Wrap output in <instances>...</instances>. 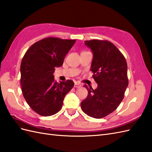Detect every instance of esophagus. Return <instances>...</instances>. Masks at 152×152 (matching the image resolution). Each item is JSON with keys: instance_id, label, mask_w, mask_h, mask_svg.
<instances>
[{"instance_id": "obj_1", "label": "esophagus", "mask_w": 152, "mask_h": 152, "mask_svg": "<svg viewBox=\"0 0 152 152\" xmlns=\"http://www.w3.org/2000/svg\"><path fill=\"white\" fill-rule=\"evenodd\" d=\"M74 87H75V88H80L81 87H82V86H81V84L77 83V82H75V86H74Z\"/></svg>"}]
</instances>
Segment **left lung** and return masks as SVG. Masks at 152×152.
<instances>
[{
  "instance_id": "left-lung-1",
  "label": "left lung",
  "mask_w": 152,
  "mask_h": 152,
  "mask_svg": "<svg viewBox=\"0 0 152 152\" xmlns=\"http://www.w3.org/2000/svg\"><path fill=\"white\" fill-rule=\"evenodd\" d=\"M85 44L93 54L91 70L98 86L93 89L84 85L88 94L81 107L91 117L102 118L113 112L124 97L128 66L124 56L111 42L93 39Z\"/></svg>"
}]
</instances>
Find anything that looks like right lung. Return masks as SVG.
<instances>
[{
  "label": "right lung",
  "instance_id": "obj_1",
  "mask_svg": "<svg viewBox=\"0 0 152 152\" xmlns=\"http://www.w3.org/2000/svg\"><path fill=\"white\" fill-rule=\"evenodd\" d=\"M76 40L47 37L28 49L20 64V85L24 99L37 114L44 116L60 111L73 81L56 82V67L61 66Z\"/></svg>",
  "mask_w": 152,
  "mask_h": 152
}]
</instances>
